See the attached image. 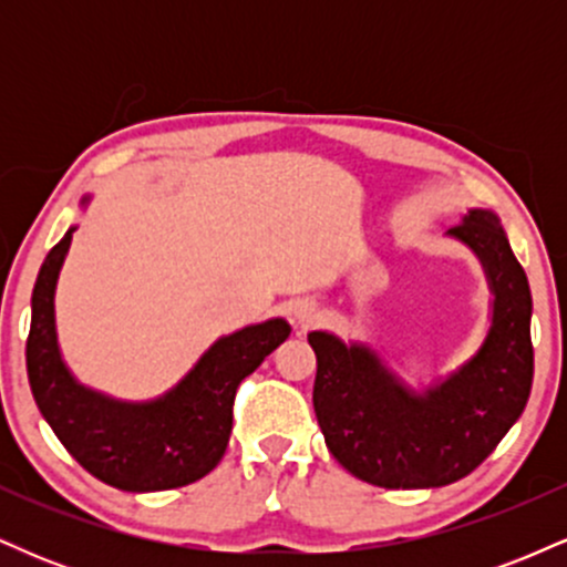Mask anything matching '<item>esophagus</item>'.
<instances>
[{"mask_svg": "<svg viewBox=\"0 0 567 567\" xmlns=\"http://www.w3.org/2000/svg\"><path fill=\"white\" fill-rule=\"evenodd\" d=\"M292 320H296L298 328H309V324H315L320 320V306L315 301H298L292 306Z\"/></svg>", "mask_w": 567, "mask_h": 567, "instance_id": "obj_1", "label": "esophagus"}]
</instances>
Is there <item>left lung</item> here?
Returning a JSON list of instances; mask_svg holds the SVG:
<instances>
[{"mask_svg": "<svg viewBox=\"0 0 567 567\" xmlns=\"http://www.w3.org/2000/svg\"><path fill=\"white\" fill-rule=\"evenodd\" d=\"M483 266L491 324L477 351L415 389L375 349L311 330L315 413L343 470L379 487H442L477 470L530 396L533 298L493 210L472 207L447 231Z\"/></svg>", "mask_w": 567, "mask_h": 567, "instance_id": "obj_1", "label": "left lung"}]
</instances>
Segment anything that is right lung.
Masks as SVG:
<instances>
[{
	"label": "right lung",
	"mask_w": 567,
	"mask_h": 567,
	"mask_svg": "<svg viewBox=\"0 0 567 567\" xmlns=\"http://www.w3.org/2000/svg\"><path fill=\"white\" fill-rule=\"evenodd\" d=\"M93 197H82L87 207ZM44 258L31 292L25 370L39 413L55 437L101 483L130 493L171 491L197 483L224 458L239 381L290 336L282 317L247 324L210 343L175 386L152 400L103 394L71 373L55 328V288L71 234Z\"/></svg>",
	"instance_id": "add662e5"
}]
</instances>
